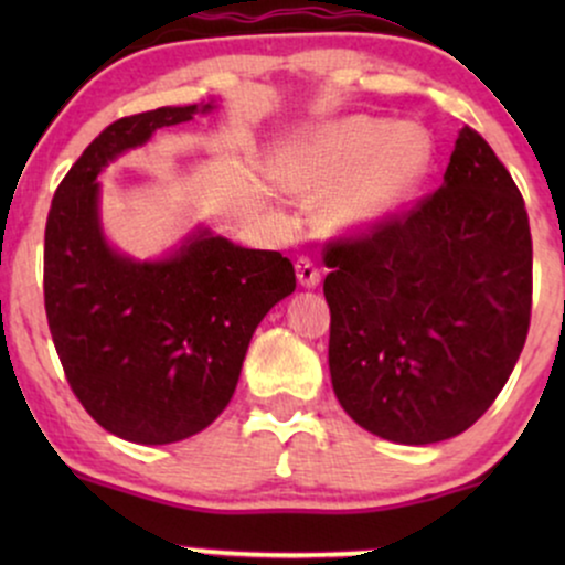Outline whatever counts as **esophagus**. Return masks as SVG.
<instances>
[{"mask_svg": "<svg viewBox=\"0 0 565 565\" xmlns=\"http://www.w3.org/2000/svg\"><path fill=\"white\" fill-rule=\"evenodd\" d=\"M295 268H297V281H300L302 287L310 289L321 281V270L316 268V263L310 260V257H300Z\"/></svg>", "mask_w": 565, "mask_h": 565, "instance_id": "34e87169", "label": "esophagus"}]
</instances>
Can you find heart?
<instances>
[{"instance_id": "heart-1", "label": "heart", "mask_w": 565, "mask_h": 565, "mask_svg": "<svg viewBox=\"0 0 565 565\" xmlns=\"http://www.w3.org/2000/svg\"><path fill=\"white\" fill-rule=\"evenodd\" d=\"M430 132L374 116H348L316 129L284 157L289 191L323 201L332 228L366 231L406 210L433 170Z\"/></svg>"}]
</instances>
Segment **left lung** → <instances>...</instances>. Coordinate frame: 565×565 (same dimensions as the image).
<instances>
[{"label": "left lung", "mask_w": 565, "mask_h": 565, "mask_svg": "<svg viewBox=\"0 0 565 565\" xmlns=\"http://www.w3.org/2000/svg\"><path fill=\"white\" fill-rule=\"evenodd\" d=\"M329 372L364 430L425 446L494 404L531 321V231L510 172L472 127L444 185L327 244Z\"/></svg>", "instance_id": "obj_1"}]
</instances>
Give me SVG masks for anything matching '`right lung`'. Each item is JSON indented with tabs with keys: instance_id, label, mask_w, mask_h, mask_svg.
Masks as SVG:
<instances>
[{
	"instance_id": "right-lung-1",
	"label": "right lung",
	"mask_w": 565,
	"mask_h": 565,
	"mask_svg": "<svg viewBox=\"0 0 565 565\" xmlns=\"http://www.w3.org/2000/svg\"><path fill=\"white\" fill-rule=\"evenodd\" d=\"M210 108L164 106L108 125L57 185L44 228V310L57 359L89 417L132 444H174L215 423L257 323L297 287L281 252L244 249L210 231L157 263L106 244L97 174L157 129Z\"/></svg>"
}]
</instances>
